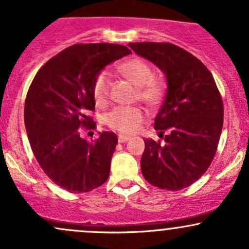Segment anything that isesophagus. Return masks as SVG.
Segmentation results:
<instances>
[{"mask_svg":"<svg viewBox=\"0 0 249 249\" xmlns=\"http://www.w3.org/2000/svg\"><path fill=\"white\" fill-rule=\"evenodd\" d=\"M128 139H130V137L125 136V134H119V136H118V142H127Z\"/></svg>","mask_w":249,"mask_h":249,"instance_id":"1","label":"esophagus"}]
</instances>
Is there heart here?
Returning <instances> with one entry per match:
<instances>
[{
  "label": "heart",
  "mask_w": 249,
  "mask_h": 249,
  "mask_svg": "<svg viewBox=\"0 0 249 249\" xmlns=\"http://www.w3.org/2000/svg\"><path fill=\"white\" fill-rule=\"evenodd\" d=\"M117 70L138 87V97L142 102L154 105L164 96V85L154 77L153 68L142 58L127 59L117 67ZM111 82L105 71H101L95 77L91 87L93 102L97 107L107 105L110 98ZM145 115L141 107H117L105 116V123L110 128L121 133H132L144 122Z\"/></svg>",
  "instance_id": "heart-1"
}]
</instances>
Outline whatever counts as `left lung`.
Here are the masks:
<instances>
[{
  "mask_svg": "<svg viewBox=\"0 0 249 249\" xmlns=\"http://www.w3.org/2000/svg\"><path fill=\"white\" fill-rule=\"evenodd\" d=\"M128 47L167 78L165 101L154 119V130L167 132L165 144L145 139L142 173L161 190H182L206 172L218 150L224 124L218 87L206 65L178 45L138 42Z\"/></svg>",
  "mask_w": 249,
  "mask_h": 249,
  "instance_id": "8db88e82",
  "label": "left lung"
}]
</instances>
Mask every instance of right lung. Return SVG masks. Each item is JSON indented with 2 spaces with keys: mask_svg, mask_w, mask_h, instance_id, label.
<instances>
[{
  "mask_svg": "<svg viewBox=\"0 0 249 249\" xmlns=\"http://www.w3.org/2000/svg\"><path fill=\"white\" fill-rule=\"evenodd\" d=\"M132 53L112 43L75 44L53 56L31 82L24 104V124L39 166L56 185L84 193L104 184L118 139L103 131L95 142L81 138L93 128L91 87L105 65Z\"/></svg>",
  "mask_w": 249,
  "mask_h": 249,
  "instance_id": "1",
  "label": "right lung"
}]
</instances>
